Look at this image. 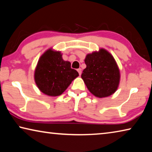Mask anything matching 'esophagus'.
<instances>
[{"label": "esophagus", "instance_id": "esophagus-1", "mask_svg": "<svg viewBox=\"0 0 152 152\" xmlns=\"http://www.w3.org/2000/svg\"><path fill=\"white\" fill-rule=\"evenodd\" d=\"M77 71L78 72L79 75H81V74H82V69L81 68H78V70H77Z\"/></svg>", "mask_w": 152, "mask_h": 152}]
</instances>
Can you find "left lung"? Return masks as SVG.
<instances>
[{"label":"left lung","mask_w":152,"mask_h":152,"mask_svg":"<svg viewBox=\"0 0 152 152\" xmlns=\"http://www.w3.org/2000/svg\"><path fill=\"white\" fill-rule=\"evenodd\" d=\"M86 68L82 78L87 88L95 96H109L117 91L120 72L114 58L104 49L90 53L84 60Z\"/></svg>","instance_id":"1"}]
</instances>
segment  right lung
<instances>
[{"label":"right lung","instance_id":"add662e5","mask_svg":"<svg viewBox=\"0 0 152 152\" xmlns=\"http://www.w3.org/2000/svg\"><path fill=\"white\" fill-rule=\"evenodd\" d=\"M60 51L49 49L41 56L35 70V81L41 92L51 96L63 93L78 72L64 61Z\"/></svg>","mask_w":152,"mask_h":152}]
</instances>
